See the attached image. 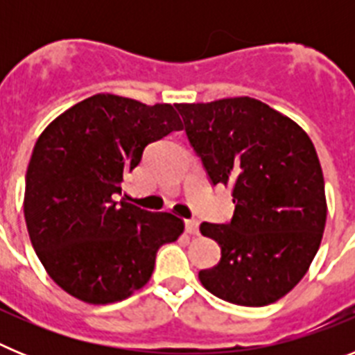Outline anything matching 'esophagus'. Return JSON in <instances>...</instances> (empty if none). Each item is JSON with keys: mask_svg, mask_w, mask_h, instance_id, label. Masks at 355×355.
<instances>
[{"mask_svg": "<svg viewBox=\"0 0 355 355\" xmlns=\"http://www.w3.org/2000/svg\"><path fill=\"white\" fill-rule=\"evenodd\" d=\"M184 227H187L188 234H199V222H197L196 218L184 220Z\"/></svg>", "mask_w": 355, "mask_h": 355, "instance_id": "1", "label": "esophagus"}]
</instances>
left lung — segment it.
Segmentation results:
<instances>
[{
	"label": "left lung",
	"instance_id": "8db88e82",
	"mask_svg": "<svg viewBox=\"0 0 355 355\" xmlns=\"http://www.w3.org/2000/svg\"><path fill=\"white\" fill-rule=\"evenodd\" d=\"M175 108L211 183L233 188L231 222L200 224L222 254L199 272L200 283L238 306L275 302L306 275L325 229V183L311 139L247 96Z\"/></svg>",
	"mask_w": 355,
	"mask_h": 355
}]
</instances>
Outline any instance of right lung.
<instances>
[{"instance_id": "right-lung-1", "label": "right lung", "mask_w": 355, "mask_h": 355, "mask_svg": "<svg viewBox=\"0 0 355 355\" xmlns=\"http://www.w3.org/2000/svg\"><path fill=\"white\" fill-rule=\"evenodd\" d=\"M180 130L172 105L96 94L42 131L26 171L24 220L62 290L87 304H110L146 286L158 249L178 240L184 224L115 197L146 146Z\"/></svg>"}]
</instances>
